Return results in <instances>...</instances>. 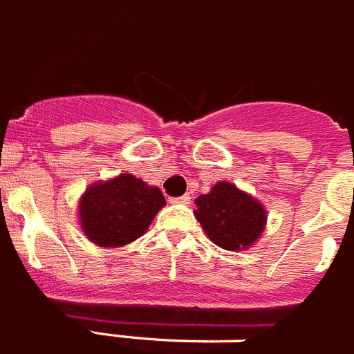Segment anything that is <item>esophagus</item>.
I'll return each mask as SVG.
<instances>
[{"label":"esophagus","instance_id":"1","mask_svg":"<svg viewBox=\"0 0 354 354\" xmlns=\"http://www.w3.org/2000/svg\"><path fill=\"white\" fill-rule=\"evenodd\" d=\"M189 201H192V197H189L188 193L186 195H183V197H175V198H170L171 204H189Z\"/></svg>","mask_w":354,"mask_h":354}]
</instances>
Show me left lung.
I'll list each match as a JSON object with an SVG mask.
<instances>
[{
  "label": "left lung",
  "mask_w": 354,
  "mask_h": 354,
  "mask_svg": "<svg viewBox=\"0 0 354 354\" xmlns=\"http://www.w3.org/2000/svg\"><path fill=\"white\" fill-rule=\"evenodd\" d=\"M195 204V216L207 238L225 250L247 249L265 229L263 206L231 183L214 184Z\"/></svg>",
  "instance_id": "1"
}]
</instances>
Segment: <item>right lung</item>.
<instances>
[{"instance_id": "add662e5", "label": "right lung", "mask_w": 354, "mask_h": 354, "mask_svg": "<svg viewBox=\"0 0 354 354\" xmlns=\"http://www.w3.org/2000/svg\"><path fill=\"white\" fill-rule=\"evenodd\" d=\"M165 204L161 189L122 174L87 189L80 201V222L93 243L122 247L138 240Z\"/></svg>"}]
</instances>
